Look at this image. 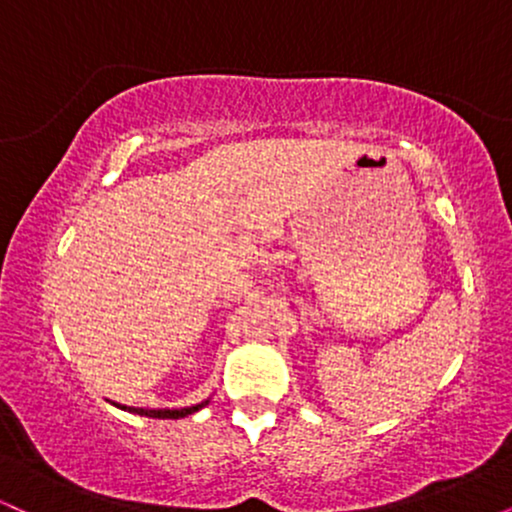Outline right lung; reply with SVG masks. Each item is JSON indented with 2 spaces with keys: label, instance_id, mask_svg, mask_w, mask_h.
<instances>
[{
  "label": "right lung",
  "instance_id": "1",
  "mask_svg": "<svg viewBox=\"0 0 512 512\" xmlns=\"http://www.w3.org/2000/svg\"><path fill=\"white\" fill-rule=\"evenodd\" d=\"M207 402L195 404V407H185V409H139V407H122V404H115V407L132 411V414H139V416H149V419H182V416L187 414H195V411L202 409Z\"/></svg>",
  "mask_w": 512,
  "mask_h": 512
}]
</instances>
